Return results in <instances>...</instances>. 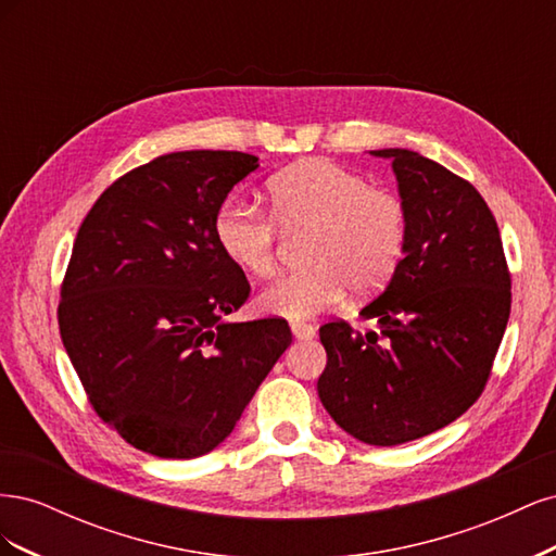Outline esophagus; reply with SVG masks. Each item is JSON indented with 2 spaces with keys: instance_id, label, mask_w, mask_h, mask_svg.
Masks as SVG:
<instances>
[{
  "instance_id": "34e87169",
  "label": "esophagus",
  "mask_w": 556,
  "mask_h": 556,
  "mask_svg": "<svg viewBox=\"0 0 556 556\" xmlns=\"http://www.w3.org/2000/svg\"><path fill=\"white\" fill-rule=\"evenodd\" d=\"M290 327H292V333L296 336L299 341H306V339H313V336H315V327H311L306 323H292Z\"/></svg>"
}]
</instances>
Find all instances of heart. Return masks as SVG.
Wrapping results in <instances>:
<instances>
[{"instance_id":"b5f03b06","label":"heart","mask_w":556,"mask_h":556,"mask_svg":"<svg viewBox=\"0 0 556 556\" xmlns=\"http://www.w3.org/2000/svg\"><path fill=\"white\" fill-rule=\"evenodd\" d=\"M271 217L229 199L217 208L213 237L229 264L252 278L276 268L278 231L311 229V268L276 278L257 308L285 319H308L336 306L348 288L357 294L392 280L408 241V211L401 197L374 188L362 174L329 160L290 166L268 180Z\"/></svg>"}]
</instances>
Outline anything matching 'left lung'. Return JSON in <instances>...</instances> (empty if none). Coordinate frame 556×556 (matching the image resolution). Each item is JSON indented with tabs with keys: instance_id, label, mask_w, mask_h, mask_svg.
Wrapping results in <instances>:
<instances>
[{
	"instance_id": "left-lung-1",
	"label": "left lung",
	"mask_w": 556,
	"mask_h": 556,
	"mask_svg": "<svg viewBox=\"0 0 556 556\" xmlns=\"http://www.w3.org/2000/svg\"><path fill=\"white\" fill-rule=\"evenodd\" d=\"M392 160L408 241L384 292L362 308L376 331L319 327L327 366L317 394L350 435L401 445L464 415L490 380L510 317V271L490 206L468 180L406 148Z\"/></svg>"
}]
</instances>
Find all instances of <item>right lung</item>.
<instances>
[{"label":"right lung","mask_w":556,"mask_h":556,"mask_svg":"<svg viewBox=\"0 0 556 556\" xmlns=\"http://www.w3.org/2000/svg\"><path fill=\"white\" fill-rule=\"evenodd\" d=\"M237 150H182L117 178L83 220L58 308L94 413L137 450L194 459L220 445L292 343L280 317L227 323L250 294L213 237Z\"/></svg>","instance_id":"obj_1"}]
</instances>
